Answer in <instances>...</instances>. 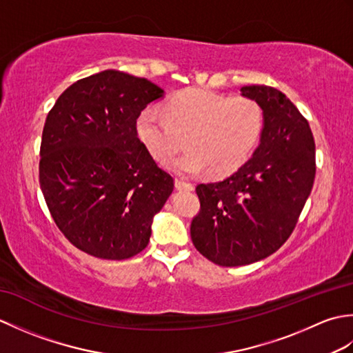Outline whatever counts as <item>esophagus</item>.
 <instances>
[{"mask_svg":"<svg viewBox=\"0 0 353 353\" xmlns=\"http://www.w3.org/2000/svg\"><path fill=\"white\" fill-rule=\"evenodd\" d=\"M174 185H176V188L179 191H192L194 190V185L192 183L185 182V181H182V179H176Z\"/></svg>","mask_w":353,"mask_h":353,"instance_id":"34e87169","label":"esophagus"}]
</instances>
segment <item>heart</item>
Segmentation results:
<instances>
[{"mask_svg":"<svg viewBox=\"0 0 353 353\" xmlns=\"http://www.w3.org/2000/svg\"><path fill=\"white\" fill-rule=\"evenodd\" d=\"M264 127V112L247 97H224L205 89L177 94L167 103V115L148 106L137 118V132L156 159L165 161L185 137L183 153L170 161L181 174L209 170L214 177L236 171L249 159Z\"/></svg>","mask_w":353,"mask_h":353,"instance_id":"b5f03b06","label":"heart"}]
</instances>
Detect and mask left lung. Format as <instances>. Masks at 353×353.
Segmentation results:
<instances>
[{
	"instance_id": "8db88e82",
	"label": "left lung",
	"mask_w": 353,
	"mask_h": 353,
	"mask_svg": "<svg viewBox=\"0 0 353 353\" xmlns=\"http://www.w3.org/2000/svg\"><path fill=\"white\" fill-rule=\"evenodd\" d=\"M241 95L264 112L259 145L221 182L200 183V212L191 239L221 267L247 265L274 253L294 230L316 177V144L305 117L287 95L264 85Z\"/></svg>"
}]
</instances>
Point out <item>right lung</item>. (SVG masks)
<instances>
[{
  "label": "right lung",
  "mask_w": 353,
  "mask_h": 353,
  "mask_svg": "<svg viewBox=\"0 0 353 353\" xmlns=\"http://www.w3.org/2000/svg\"><path fill=\"white\" fill-rule=\"evenodd\" d=\"M163 89L115 70L77 80L48 112L39 182L52 220L68 241L95 258L138 254L174 182L157 167L137 118Z\"/></svg>",
  "instance_id": "obj_1"
}]
</instances>
